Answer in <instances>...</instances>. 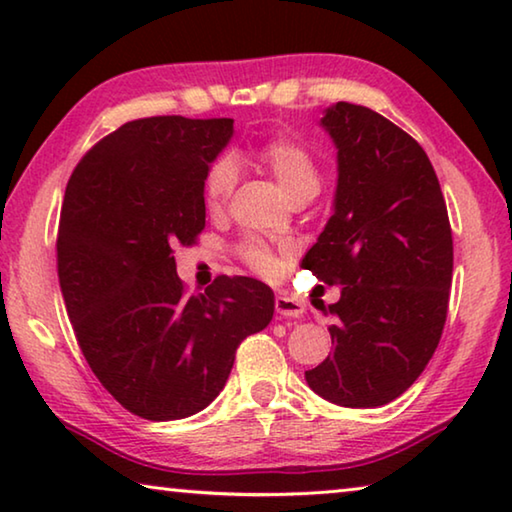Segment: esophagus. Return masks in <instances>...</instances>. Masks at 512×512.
I'll use <instances>...</instances> for the list:
<instances>
[{
	"instance_id": "34e87169",
	"label": "esophagus",
	"mask_w": 512,
	"mask_h": 512,
	"mask_svg": "<svg viewBox=\"0 0 512 512\" xmlns=\"http://www.w3.org/2000/svg\"><path fill=\"white\" fill-rule=\"evenodd\" d=\"M275 311L280 318H298L305 311V305L300 300L289 296H277L275 298Z\"/></svg>"
}]
</instances>
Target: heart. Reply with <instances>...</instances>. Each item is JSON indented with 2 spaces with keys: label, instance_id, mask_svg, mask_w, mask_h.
<instances>
[{
  "label": "heart",
  "instance_id": "b5f03b06",
  "mask_svg": "<svg viewBox=\"0 0 512 512\" xmlns=\"http://www.w3.org/2000/svg\"><path fill=\"white\" fill-rule=\"evenodd\" d=\"M241 158L239 153L221 155L205 171L203 180V201L210 214H219L228 205L232 189L237 185V167L235 162ZM250 158L264 171L271 173L293 203L309 201L320 189V169L316 155L305 144L293 140L287 135H277L257 144L250 151ZM237 255L250 271L264 277V280H277L284 273L289 262L287 248H273L259 237H244L237 244Z\"/></svg>",
  "mask_w": 512,
  "mask_h": 512
}]
</instances>
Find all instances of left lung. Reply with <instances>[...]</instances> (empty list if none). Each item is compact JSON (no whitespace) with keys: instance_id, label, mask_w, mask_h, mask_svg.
<instances>
[{"instance_id":"1","label":"left lung","mask_w":512,"mask_h":512,"mask_svg":"<svg viewBox=\"0 0 512 512\" xmlns=\"http://www.w3.org/2000/svg\"><path fill=\"white\" fill-rule=\"evenodd\" d=\"M325 131L339 149L334 214L302 266L341 300L323 307L334 354L305 372L325 400L372 409L422 375L447 320L454 241L436 171L391 119L339 101Z\"/></svg>"}]
</instances>
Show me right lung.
I'll list each match as a JSON object with an SVG mask.
<instances>
[{
  "mask_svg": "<svg viewBox=\"0 0 512 512\" xmlns=\"http://www.w3.org/2000/svg\"><path fill=\"white\" fill-rule=\"evenodd\" d=\"M232 124L128 121L83 155L65 189L56 259L67 316L101 386L144 420L205 409L239 343L273 318L264 282L219 275L187 293L176 273L173 250L205 228V171Z\"/></svg>",
  "mask_w": 512,
  "mask_h": 512,
  "instance_id": "1",
  "label": "right lung"
}]
</instances>
